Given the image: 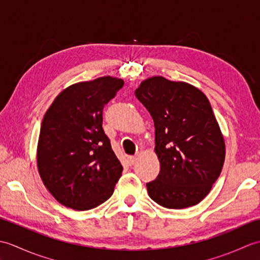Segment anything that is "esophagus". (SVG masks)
Wrapping results in <instances>:
<instances>
[{
	"mask_svg": "<svg viewBox=\"0 0 260 260\" xmlns=\"http://www.w3.org/2000/svg\"><path fill=\"white\" fill-rule=\"evenodd\" d=\"M137 157H139V155H131V156H128L129 164H134L137 161Z\"/></svg>",
	"mask_w": 260,
	"mask_h": 260,
	"instance_id": "esophagus-1",
	"label": "esophagus"
}]
</instances>
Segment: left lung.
Listing matches in <instances>:
<instances>
[{
  "mask_svg": "<svg viewBox=\"0 0 260 260\" xmlns=\"http://www.w3.org/2000/svg\"><path fill=\"white\" fill-rule=\"evenodd\" d=\"M135 96L155 127L159 173L146 183L148 196L168 209L196 206L219 178L225 155L208 98L194 86L161 76L143 81Z\"/></svg>",
  "mask_w": 260,
  "mask_h": 260,
  "instance_id": "1",
  "label": "left lung"
}]
</instances>
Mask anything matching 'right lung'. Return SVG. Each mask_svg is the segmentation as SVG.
I'll return each instance as SVG.
<instances>
[{
	"instance_id": "add662e5",
	"label": "right lung",
	"mask_w": 260,
	"mask_h": 260,
	"mask_svg": "<svg viewBox=\"0 0 260 260\" xmlns=\"http://www.w3.org/2000/svg\"><path fill=\"white\" fill-rule=\"evenodd\" d=\"M123 86V80L109 76L71 85L43 117L39 174L64 207L85 211L113 194L123 167L103 129V109Z\"/></svg>"
}]
</instances>
